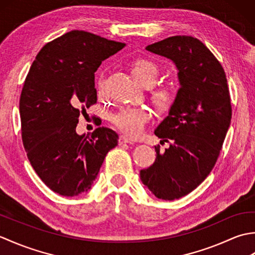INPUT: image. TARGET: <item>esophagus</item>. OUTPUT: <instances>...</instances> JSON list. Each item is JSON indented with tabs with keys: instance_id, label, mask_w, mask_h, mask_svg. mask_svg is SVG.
<instances>
[{
	"instance_id": "1",
	"label": "esophagus",
	"mask_w": 255,
	"mask_h": 255,
	"mask_svg": "<svg viewBox=\"0 0 255 255\" xmlns=\"http://www.w3.org/2000/svg\"><path fill=\"white\" fill-rule=\"evenodd\" d=\"M118 143H119V144H124V143H129V144H132L133 142H132V140L128 139L127 137H125V136H121V137H119V139H118Z\"/></svg>"
}]
</instances>
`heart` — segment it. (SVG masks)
Here are the masks:
<instances>
[{"label":"heart","mask_w":255,"mask_h":255,"mask_svg":"<svg viewBox=\"0 0 255 255\" xmlns=\"http://www.w3.org/2000/svg\"><path fill=\"white\" fill-rule=\"evenodd\" d=\"M131 73L133 78L138 82L147 86L148 84H153L158 77V67L152 61L140 59L132 63ZM104 85V78L101 77L99 80V89L102 92ZM155 102L160 106H164L167 103V94L165 92H159L155 95ZM151 119V112L148 107H124L111 117L112 123L121 130L123 133L129 137H138L142 133L145 125Z\"/></svg>","instance_id":"obj_1"}]
</instances>
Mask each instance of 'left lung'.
<instances>
[{
  "label": "left lung",
  "instance_id": "left-lung-1",
  "mask_svg": "<svg viewBox=\"0 0 255 255\" xmlns=\"http://www.w3.org/2000/svg\"><path fill=\"white\" fill-rule=\"evenodd\" d=\"M145 49L170 59L180 82L175 100L154 134L170 142L164 152L155 145L154 163L140 171V180L155 197L178 199L209 175L231 122V102L226 73L202 41L173 36Z\"/></svg>",
  "mask_w": 255,
  "mask_h": 255
}]
</instances>
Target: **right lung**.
Listing matches in <instances>:
<instances>
[{
  "label": "right lung",
  "mask_w": 255,
  "mask_h": 255,
  "mask_svg": "<svg viewBox=\"0 0 255 255\" xmlns=\"http://www.w3.org/2000/svg\"><path fill=\"white\" fill-rule=\"evenodd\" d=\"M126 46L83 30L48 42L32 62L19 100L21 139L35 172L62 196L88 192L118 134L99 127L75 131L81 111L96 103L95 72Z\"/></svg>",
  "instance_id": "1"
}]
</instances>
